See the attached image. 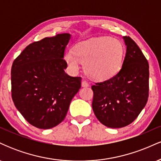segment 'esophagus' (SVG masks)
Wrapping results in <instances>:
<instances>
[{"instance_id":"1","label":"esophagus","mask_w":161,"mask_h":161,"mask_svg":"<svg viewBox=\"0 0 161 161\" xmlns=\"http://www.w3.org/2000/svg\"><path fill=\"white\" fill-rule=\"evenodd\" d=\"M89 85H88V83L86 82V80H83L82 82V87H88Z\"/></svg>"}]
</instances>
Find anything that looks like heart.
<instances>
[{
  "instance_id": "heart-1",
  "label": "heart",
  "mask_w": 161,
  "mask_h": 161,
  "mask_svg": "<svg viewBox=\"0 0 161 161\" xmlns=\"http://www.w3.org/2000/svg\"><path fill=\"white\" fill-rule=\"evenodd\" d=\"M124 47L119 40L99 37L79 42L73 51H66L64 59L73 71H78L80 62L90 78L104 81L114 77L123 64Z\"/></svg>"
}]
</instances>
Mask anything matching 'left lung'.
<instances>
[{
	"instance_id": "obj_1",
	"label": "left lung",
	"mask_w": 161,
	"mask_h": 161,
	"mask_svg": "<svg viewBox=\"0 0 161 161\" xmlns=\"http://www.w3.org/2000/svg\"><path fill=\"white\" fill-rule=\"evenodd\" d=\"M123 39L126 53L120 70L108 80L92 86L93 111L109 128H122L132 123L148 97V62L130 37Z\"/></svg>"
}]
</instances>
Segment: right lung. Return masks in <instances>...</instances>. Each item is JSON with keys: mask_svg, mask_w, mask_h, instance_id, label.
I'll return each mask as SVG.
<instances>
[{"mask_svg": "<svg viewBox=\"0 0 161 161\" xmlns=\"http://www.w3.org/2000/svg\"><path fill=\"white\" fill-rule=\"evenodd\" d=\"M70 36L64 33L33 42L13 63V101L25 120L38 129L61 123L81 88L82 78L64 71V52Z\"/></svg>", "mask_w": 161, "mask_h": 161, "instance_id": "obj_1", "label": "right lung"}]
</instances>
